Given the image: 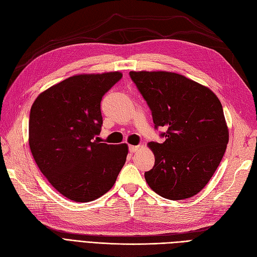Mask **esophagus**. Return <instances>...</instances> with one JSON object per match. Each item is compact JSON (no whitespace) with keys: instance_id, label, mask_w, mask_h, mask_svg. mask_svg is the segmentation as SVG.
<instances>
[{"instance_id":"34e87169","label":"esophagus","mask_w":257,"mask_h":257,"mask_svg":"<svg viewBox=\"0 0 257 257\" xmlns=\"http://www.w3.org/2000/svg\"><path fill=\"white\" fill-rule=\"evenodd\" d=\"M128 150H130L131 153H135V152H137L139 150V147L138 146H130L128 147Z\"/></svg>"}]
</instances>
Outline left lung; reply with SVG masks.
Segmentation results:
<instances>
[{
    "mask_svg": "<svg viewBox=\"0 0 257 257\" xmlns=\"http://www.w3.org/2000/svg\"><path fill=\"white\" fill-rule=\"evenodd\" d=\"M165 142L148 144L155 162L145 173L160 196L181 200L203 190L220 165L228 128L220 99L205 85L172 72H130Z\"/></svg>",
    "mask_w": 257,
    "mask_h": 257,
    "instance_id": "8db88e82",
    "label": "left lung"
}]
</instances>
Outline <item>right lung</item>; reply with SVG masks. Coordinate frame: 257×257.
I'll return each instance as SVG.
<instances>
[{"label": "right lung", "mask_w": 257, "mask_h": 257, "mask_svg": "<svg viewBox=\"0 0 257 257\" xmlns=\"http://www.w3.org/2000/svg\"><path fill=\"white\" fill-rule=\"evenodd\" d=\"M120 72L81 74L42 92L31 107L29 145L36 164L64 197L92 201L109 191L126 161V144L98 142L100 102Z\"/></svg>", "instance_id": "add662e5"}]
</instances>
